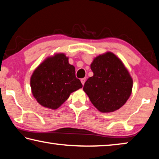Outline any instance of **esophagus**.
I'll return each mask as SVG.
<instances>
[{
    "label": "esophagus",
    "instance_id": "34e87169",
    "mask_svg": "<svg viewBox=\"0 0 159 159\" xmlns=\"http://www.w3.org/2000/svg\"><path fill=\"white\" fill-rule=\"evenodd\" d=\"M80 82H81V83H82V85H84V84H85V79H82L81 80H80Z\"/></svg>",
    "mask_w": 159,
    "mask_h": 159
}]
</instances>
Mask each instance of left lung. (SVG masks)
<instances>
[{
  "label": "left lung",
  "mask_w": 159,
  "mask_h": 159,
  "mask_svg": "<svg viewBox=\"0 0 159 159\" xmlns=\"http://www.w3.org/2000/svg\"><path fill=\"white\" fill-rule=\"evenodd\" d=\"M93 76L83 86L90 102L102 113L114 112L130 98L133 80L128 70L114 53L106 52L94 58L90 64Z\"/></svg>",
  "instance_id": "left-lung-1"
}]
</instances>
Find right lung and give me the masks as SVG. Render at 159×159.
Instances as JSON below:
<instances>
[{"label":"right lung","instance_id":"add662e5","mask_svg":"<svg viewBox=\"0 0 159 159\" xmlns=\"http://www.w3.org/2000/svg\"><path fill=\"white\" fill-rule=\"evenodd\" d=\"M31 93L38 103L57 109L71 94L83 87L75 76V67L63 52L48 56L34 69L30 78Z\"/></svg>","mask_w":159,"mask_h":159}]
</instances>
